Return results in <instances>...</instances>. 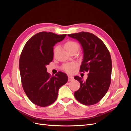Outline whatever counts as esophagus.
Returning a JSON list of instances; mask_svg holds the SVG:
<instances>
[{"label": "esophagus", "instance_id": "1", "mask_svg": "<svg viewBox=\"0 0 131 131\" xmlns=\"http://www.w3.org/2000/svg\"><path fill=\"white\" fill-rule=\"evenodd\" d=\"M74 79V78L72 76H70V75H69L68 76V81H72Z\"/></svg>", "mask_w": 131, "mask_h": 131}]
</instances>
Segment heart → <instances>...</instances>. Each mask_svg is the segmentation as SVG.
Masks as SVG:
<instances>
[{"label": "heart", "instance_id": "heart-1", "mask_svg": "<svg viewBox=\"0 0 131 131\" xmlns=\"http://www.w3.org/2000/svg\"><path fill=\"white\" fill-rule=\"evenodd\" d=\"M65 47L66 50L68 51L69 53L73 52V51H77L79 49V45L78 42L73 40H69L67 41L65 43ZM58 46H56L54 49V52L55 53L58 50ZM77 65L74 63H66L63 66L62 68L67 73H71L72 70L76 67Z\"/></svg>", "mask_w": 131, "mask_h": 131}]
</instances>
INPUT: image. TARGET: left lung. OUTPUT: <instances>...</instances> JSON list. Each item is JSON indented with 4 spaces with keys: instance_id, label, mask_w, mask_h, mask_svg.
I'll return each instance as SVG.
<instances>
[{
    "instance_id": "1",
    "label": "left lung",
    "mask_w": 131,
    "mask_h": 131,
    "mask_svg": "<svg viewBox=\"0 0 131 131\" xmlns=\"http://www.w3.org/2000/svg\"><path fill=\"white\" fill-rule=\"evenodd\" d=\"M68 35L81 44L84 56L80 71L89 73L85 81L81 78L74 77L80 84L74 96L82 104H96L105 96L110 85L112 62L109 51L104 42L93 34L81 31Z\"/></svg>"
}]
</instances>
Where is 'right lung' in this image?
Instances as JSON below:
<instances>
[{
  "label": "right lung",
  "mask_w": 131,
  "mask_h": 131,
  "mask_svg": "<svg viewBox=\"0 0 131 131\" xmlns=\"http://www.w3.org/2000/svg\"><path fill=\"white\" fill-rule=\"evenodd\" d=\"M66 34L41 31L30 38L23 47L19 68L23 89L34 104L45 107L57 100L58 90L68 81L66 74L59 72L51 77L46 66L53 58V46Z\"/></svg>",
  "instance_id": "1"
}]
</instances>
